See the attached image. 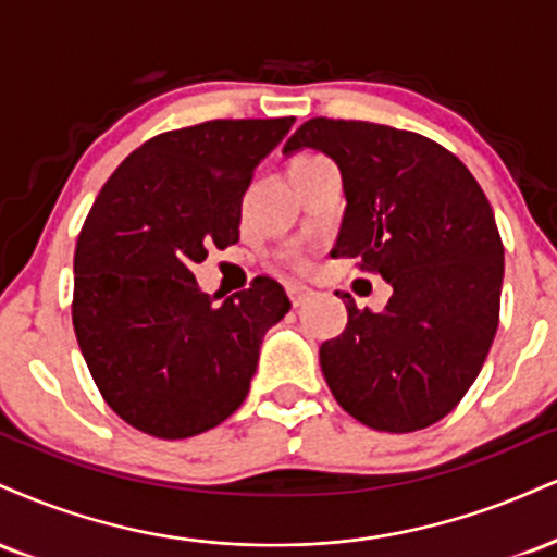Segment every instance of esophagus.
Wrapping results in <instances>:
<instances>
[{
  "mask_svg": "<svg viewBox=\"0 0 557 557\" xmlns=\"http://www.w3.org/2000/svg\"><path fill=\"white\" fill-rule=\"evenodd\" d=\"M285 290H287V296H290L293 306H304L306 300L313 296L311 287L304 285V283H287V285H285Z\"/></svg>",
  "mask_w": 557,
  "mask_h": 557,
  "instance_id": "1",
  "label": "esophagus"
}]
</instances>
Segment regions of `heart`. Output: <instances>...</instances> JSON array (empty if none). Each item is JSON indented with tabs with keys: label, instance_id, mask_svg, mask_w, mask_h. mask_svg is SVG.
Instances as JSON below:
<instances>
[{
	"label": "heart",
	"instance_id": "b5f03b06",
	"mask_svg": "<svg viewBox=\"0 0 557 557\" xmlns=\"http://www.w3.org/2000/svg\"><path fill=\"white\" fill-rule=\"evenodd\" d=\"M306 160H317V158H311V156H304V158H298V160H293V163H306Z\"/></svg>",
	"mask_w": 557,
	"mask_h": 557
}]
</instances>
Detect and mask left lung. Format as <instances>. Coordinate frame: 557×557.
Listing matches in <instances>:
<instances>
[{"label": "left lung", "instance_id": "8db88e82", "mask_svg": "<svg viewBox=\"0 0 557 557\" xmlns=\"http://www.w3.org/2000/svg\"><path fill=\"white\" fill-rule=\"evenodd\" d=\"M324 152L343 176L332 257L392 285L384 311L343 293L347 326L319 350L334 399L355 420L410 433L446 418L474 384L498 330L504 244L480 184L423 134L311 119L283 152Z\"/></svg>", "mask_w": 557, "mask_h": 557}]
</instances>
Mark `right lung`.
<instances>
[{
	"label": "right lung",
	"instance_id": "right-lung-1",
	"mask_svg": "<svg viewBox=\"0 0 557 557\" xmlns=\"http://www.w3.org/2000/svg\"><path fill=\"white\" fill-rule=\"evenodd\" d=\"M296 119H218L165 132L111 173L75 249L72 324L119 418L156 438H189L238 410L270 326L290 311L261 280L223 304L191 267L236 244L253 169Z\"/></svg>",
	"mask_w": 557,
	"mask_h": 557
}]
</instances>
